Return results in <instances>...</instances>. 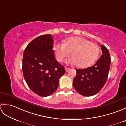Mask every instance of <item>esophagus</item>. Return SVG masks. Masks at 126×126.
I'll return each instance as SVG.
<instances>
[{
  "label": "esophagus",
  "instance_id": "obj_1",
  "mask_svg": "<svg viewBox=\"0 0 126 126\" xmlns=\"http://www.w3.org/2000/svg\"><path fill=\"white\" fill-rule=\"evenodd\" d=\"M65 70L66 72H68V71H69V70H70V69H69V68H66V67H65Z\"/></svg>",
  "mask_w": 126,
  "mask_h": 126
}]
</instances>
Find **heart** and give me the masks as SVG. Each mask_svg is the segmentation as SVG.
<instances>
[{
    "instance_id": "obj_1",
    "label": "heart",
    "mask_w": 126,
    "mask_h": 126,
    "mask_svg": "<svg viewBox=\"0 0 126 126\" xmlns=\"http://www.w3.org/2000/svg\"><path fill=\"white\" fill-rule=\"evenodd\" d=\"M64 42V43H57L53 45V50L59 62L64 60L70 52L68 62L75 64L77 68H85L94 63L100 55L98 45L84 38L69 37Z\"/></svg>"
}]
</instances>
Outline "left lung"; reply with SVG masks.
Wrapping results in <instances>:
<instances>
[{"label": "left lung", "mask_w": 126, "mask_h": 126, "mask_svg": "<svg viewBox=\"0 0 126 126\" xmlns=\"http://www.w3.org/2000/svg\"><path fill=\"white\" fill-rule=\"evenodd\" d=\"M102 55L94 65L90 67L76 69V76L73 86L82 96H90L98 93L106 84L110 69L111 59L107 48L100 45Z\"/></svg>", "instance_id": "left-lung-1"}]
</instances>
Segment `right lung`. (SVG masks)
<instances>
[{"label": "right lung", "instance_id": "1", "mask_svg": "<svg viewBox=\"0 0 126 126\" xmlns=\"http://www.w3.org/2000/svg\"><path fill=\"white\" fill-rule=\"evenodd\" d=\"M51 34L34 39L26 47L23 58V73L29 87L42 97L54 93L59 79L65 73L64 66L55 60Z\"/></svg>", "mask_w": 126, "mask_h": 126}]
</instances>
